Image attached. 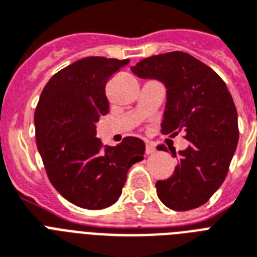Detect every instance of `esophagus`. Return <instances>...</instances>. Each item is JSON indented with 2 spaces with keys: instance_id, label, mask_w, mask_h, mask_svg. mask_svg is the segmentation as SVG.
Segmentation results:
<instances>
[{
  "instance_id": "1",
  "label": "esophagus",
  "mask_w": 257,
  "mask_h": 257,
  "mask_svg": "<svg viewBox=\"0 0 257 257\" xmlns=\"http://www.w3.org/2000/svg\"><path fill=\"white\" fill-rule=\"evenodd\" d=\"M156 152V148H155V144L152 143H147V147H145V153L147 155H152V153Z\"/></svg>"
}]
</instances>
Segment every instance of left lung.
Returning <instances> with one entry per match:
<instances>
[{
    "label": "left lung",
    "mask_w": 257,
    "mask_h": 257,
    "mask_svg": "<svg viewBox=\"0 0 257 257\" xmlns=\"http://www.w3.org/2000/svg\"><path fill=\"white\" fill-rule=\"evenodd\" d=\"M131 70L137 77L164 84L161 133L175 137L183 132L191 143L177 155L175 173L156 183L159 199L173 211L203 205L225 180L239 143L237 112L225 82L184 52L144 58Z\"/></svg>",
    "instance_id": "1"
}]
</instances>
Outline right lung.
Masks as SVG:
<instances>
[{
    "mask_svg": "<svg viewBox=\"0 0 257 257\" xmlns=\"http://www.w3.org/2000/svg\"><path fill=\"white\" fill-rule=\"evenodd\" d=\"M129 60L86 57L50 78L34 113L38 152L50 183L62 197L86 209L116 203L128 169L144 159L145 144L125 137L116 147L96 137L109 112L105 85Z\"/></svg>",
    "mask_w": 257,
    "mask_h": 257,
    "instance_id": "1",
    "label": "right lung"
}]
</instances>
